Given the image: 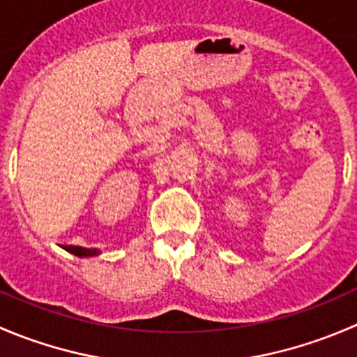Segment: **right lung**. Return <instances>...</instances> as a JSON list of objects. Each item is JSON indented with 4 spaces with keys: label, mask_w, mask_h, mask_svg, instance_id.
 I'll list each match as a JSON object with an SVG mask.
<instances>
[{
    "label": "right lung",
    "mask_w": 357,
    "mask_h": 357,
    "mask_svg": "<svg viewBox=\"0 0 357 357\" xmlns=\"http://www.w3.org/2000/svg\"><path fill=\"white\" fill-rule=\"evenodd\" d=\"M63 248H66L67 252H70V254L77 255V257H93V255L102 254V250H98V248H86V247H74V245H67Z\"/></svg>",
    "instance_id": "right-lung-1"
}]
</instances>
